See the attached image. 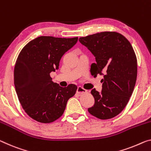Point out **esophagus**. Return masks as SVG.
<instances>
[{
    "label": "esophagus",
    "instance_id": "esophagus-1",
    "mask_svg": "<svg viewBox=\"0 0 151 151\" xmlns=\"http://www.w3.org/2000/svg\"><path fill=\"white\" fill-rule=\"evenodd\" d=\"M87 92V90L83 88L82 86H78L77 89V92L78 94H84Z\"/></svg>",
    "mask_w": 151,
    "mask_h": 151
}]
</instances>
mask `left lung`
Returning <instances> with one entry per match:
<instances>
[{
  "instance_id": "left-lung-1",
  "label": "left lung",
  "mask_w": 151,
  "mask_h": 151,
  "mask_svg": "<svg viewBox=\"0 0 151 151\" xmlns=\"http://www.w3.org/2000/svg\"><path fill=\"white\" fill-rule=\"evenodd\" d=\"M79 41L95 57L92 75L104 76L101 92L91 90L94 105L88 111L100 119H111L124 110L134 91L137 78L135 52L126 37L116 32L81 37Z\"/></svg>"
}]
</instances>
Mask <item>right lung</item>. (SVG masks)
I'll list each match as a JSON object with an SVG mask.
<instances>
[{"label":"right lung","mask_w":151,"mask_h":151,"mask_svg":"<svg viewBox=\"0 0 151 151\" xmlns=\"http://www.w3.org/2000/svg\"><path fill=\"white\" fill-rule=\"evenodd\" d=\"M78 38L40 36L29 42L18 55L14 68V84L25 112L36 121L49 124L63 114L77 86L61 87L50 73L59 69L61 57Z\"/></svg>","instance_id":"add662e5"}]
</instances>
